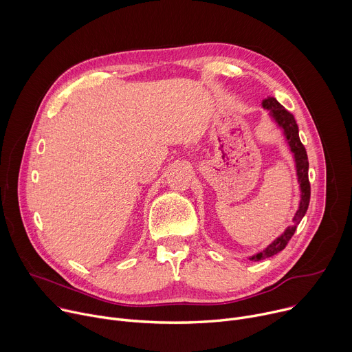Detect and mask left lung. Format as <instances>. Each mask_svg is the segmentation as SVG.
Returning <instances> with one entry per match:
<instances>
[{"instance_id":"left-lung-1","label":"left lung","mask_w":352,"mask_h":352,"mask_svg":"<svg viewBox=\"0 0 352 352\" xmlns=\"http://www.w3.org/2000/svg\"><path fill=\"white\" fill-rule=\"evenodd\" d=\"M262 107L266 109L273 118V121L277 124L278 128L283 129V133L287 139V143L289 146L291 153L294 155V162H295V170H296V177H298V184L300 189V199H299V206L298 210L292 219L294 224L287 227L285 231L278 235L266 249H263L262 252H258L252 256H249V261H262L266 258H270L273 255H277L278 252L285 248L288 241L292 238L296 226L300 223V220L304 219L308 206H309V199H311V184L308 178V170H309V162H308V155L304 144L300 143L299 133H298V125L295 122L294 116L287 111L274 97H267L262 102Z\"/></svg>"}]
</instances>
